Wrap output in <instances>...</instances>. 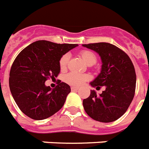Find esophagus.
<instances>
[{"label": "esophagus", "mask_w": 149, "mask_h": 149, "mask_svg": "<svg viewBox=\"0 0 149 149\" xmlns=\"http://www.w3.org/2000/svg\"><path fill=\"white\" fill-rule=\"evenodd\" d=\"M78 89H79V87H71V90H72V91H77V90H78Z\"/></svg>", "instance_id": "1"}]
</instances>
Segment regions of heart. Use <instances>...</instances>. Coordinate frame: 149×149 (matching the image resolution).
<instances>
[{"instance_id": "b5f03b06", "label": "heart", "mask_w": 149, "mask_h": 149, "mask_svg": "<svg viewBox=\"0 0 149 149\" xmlns=\"http://www.w3.org/2000/svg\"><path fill=\"white\" fill-rule=\"evenodd\" d=\"M80 55L83 60L87 63L88 65H92L95 64L97 60V57L96 54L93 53L92 51L84 49L80 52ZM69 60V55L68 53L64 54L59 59V64L61 70H65L67 67V65ZM90 79V76L88 74H79L76 72H70L67 74L65 77V81L69 84L74 85V86H79V85L83 84L84 82Z\"/></svg>"}]
</instances>
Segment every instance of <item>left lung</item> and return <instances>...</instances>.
I'll use <instances>...</instances> for the list:
<instances>
[{
    "label": "left lung",
    "instance_id": "obj_1",
    "mask_svg": "<svg viewBox=\"0 0 149 149\" xmlns=\"http://www.w3.org/2000/svg\"><path fill=\"white\" fill-rule=\"evenodd\" d=\"M94 50L101 57L100 74L90 82L96 89L105 87L101 94L90 91L88 98L83 100L85 111L93 120L109 123L118 120L127 111L135 95V68L125 52L109 43L83 44Z\"/></svg>",
    "mask_w": 149,
    "mask_h": 149
}]
</instances>
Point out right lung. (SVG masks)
I'll list each match as a JSON object with an SVG mask.
<instances>
[{
    "mask_svg": "<svg viewBox=\"0 0 149 149\" xmlns=\"http://www.w3.org/2000/svg\"><path fill=\"white\" fill-rule=\"evenodd\" d=\"M77 44L38 40L23 49L11 67L9 85L14 100L25 115L44 120L59 111L71 92L64 82L52 90L45 81L60 72L59 59Z\"/></svg>",
    "mask_w": 149,
    "mask_h": 149,
    "instance_id": "right-lung-1",
    "label": "right lung"
}]
</instances>
